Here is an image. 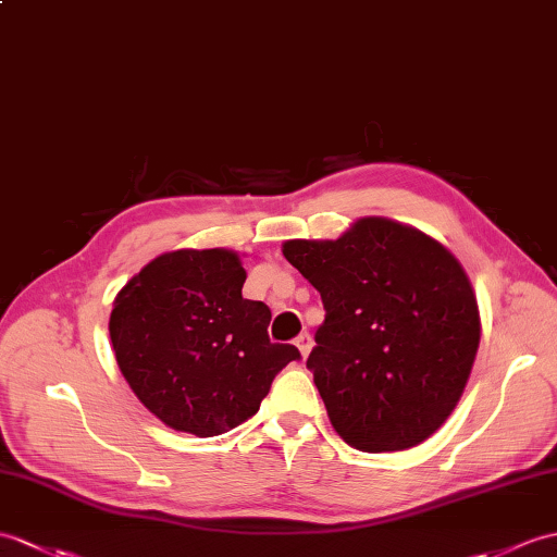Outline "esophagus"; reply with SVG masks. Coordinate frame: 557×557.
<instances>
[{
  "instance_id": "1",
  "label": "esophagus",
  "mask_w": 557,
  "mask_h": 557,
  "mask_svg": "<svg viewBox=\"0 0 557 557\" xmlns=\"http://www.w3.org/2000/svg\"><path fill=\"white\" fill-rule=\"evenodd\" d=\"M294 344H296V348H299V351H301V356H304V358H308L310 348H313V339H310V334H308V332L299 334V337L294 339Z\"/></svg>"
}]
</instances>
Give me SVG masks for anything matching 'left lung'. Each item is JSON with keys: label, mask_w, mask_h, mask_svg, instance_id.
Masks as SVG:
<instances>
[{"label": "left lung", "mask_w": 557, "mask_h": 557, "mask_svg": "<svg viewBox=\"0 0 557 557\" xmlns=\"http://www.w3.org/2000/svg\"><path fill=\"white\" fill-rule=\"evenodd\" d=\"M282 253L325 306L306 366L337 434L366 454L430 438L480 348V308L458 258L389 218H360L339 239L284 242Z\"/></svg>", "instance_id": "left-lung-1"}]
</instances>
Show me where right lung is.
<instances>
[{"label":"right lung","instance_id":"obj_1","mask_svg":"<svg viewBox=\"0 0 557 557\" xmlns=\"http://www.w3.org/2000/svg\"><path fill=\"white\" fill-rule=\"evenodd\" d=\"M247 270L230 249L153 258L113 301L109 332L135 396L163 424L218 436L261 408L299 348L268 339L270 308L242 296Z\"/></svg>","mask_w":557,"mask_h":557}]
</instances>
